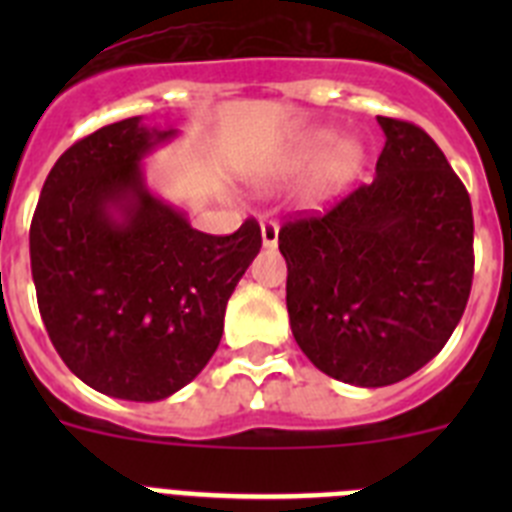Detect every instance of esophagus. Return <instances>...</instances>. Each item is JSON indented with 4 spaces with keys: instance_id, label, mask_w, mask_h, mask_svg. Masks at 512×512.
<instances>
[{
    "instance_id": "34e87169",
    "label": "esophagus",
    "mask_w": 512,
    "mask_h": 512,
    "mask_svg": "<svg viewBox=\"0 0 512 512\" xmlns=\"http://www.w3.org/2000/svg\"><path fill=\"white\" fill-rule=\"evenodd\" d=\"M261 241H264V248L277 246L279 223H274V220H264V223H261Z\"/></svg>"
}]
</instances>
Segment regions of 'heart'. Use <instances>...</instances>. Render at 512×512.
Returning a JSON list of instances; mask_svg holds the SVG:
<instances>
[{
	"mask_svg": "<svg viewBox=\"0 0 512 512\" xmlns=\"http://www.w3.org/2000/svg\"><path fill=\"white\" fill-rule=\"evenodd\" d=\"M330 143H333V133H325L323 130V133L312 135V146L315 148H328Z\"/></svg>",
	"mask_w": 512,
	"mask_h": 512,
	"instance_id": "obj_1",
	"label": "heart"
}]
</instances>
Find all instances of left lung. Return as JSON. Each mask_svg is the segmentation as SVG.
Returning a JSON list of instances; mask_svg holds the SVG:
<instances>
[{"label": "left lung", "mask_w": 512, "mask_h": 512, "mask_svg": "<svg viewBox=\"0 0 512 512\" xmlns=\"http://www.w3.org/2000/svg\"><path fill=\"white\" fill-rule=\"evenodd\" d=\"M372 182L279 230L292 336L320 372L354 387L410 377L446 346L474 274L472 202L418 125L377 117Z\"/></svg>", "instance_id": "8db88e82"}]
</instances>
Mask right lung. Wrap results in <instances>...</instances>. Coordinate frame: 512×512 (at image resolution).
Segmentation results:
<instances>
[{
	"label": "right lung",
	"mask_w": 512,
	"mask_h": 512,
	"mask_svg": "<svg viewBox=\"0 0 512 512\" xmlns=\"http://www.w3.org/2000/svg\"><path fill=\"white\" fill-rule=\"evenodd\" d=\"M176 135L128 117L74 143L30 225L45 330L81 382L117 400H166L205 369L261 248L256 220L207 235L148 187L143 158Z\"/></svg>",
	"instance_id": "right-lung-1"
}]
</instances>
